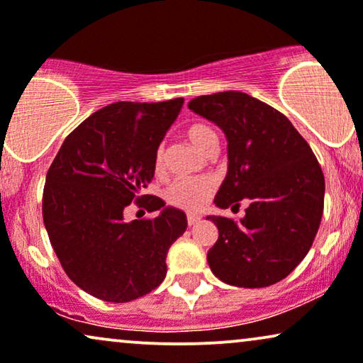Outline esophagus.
Here are the masks:
<instances>
[{"mask_svg": "<svg viewBox=\"0 0 363 363\" xmlns=\"http://www.w3.org/2000/svg\"><path fill=\"white\" fill-rule=\"evenodd\" d=\"M199 216H196V214H187V224H189V226H194V224L199 221Z\"/></svg>", "mask_w": 363, "mask_h": 363, "instance_id": "1", "label": "esophagus"}]
</instances>
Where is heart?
<instances>
[{
    "label": "heart",
    "mask_w": 363,
    "mask_h": 363,
    "mask_svg": "<svg viewBox=\"0 0 363 363\" xmlns=\"http://www.w3.org/2000/svg\"><path fill=\"white\" fill-rule=\"evenodd\" d=\"M187 139L194 145L197 150L203 154H208L209 150L218 149V135L216 132L206 123H194L187 130ZM164 164V149L159 147L155 152L154 167L155 171H160ZM216 191V181L213 177H184L174 181L167 189V201L179 209L196 213L208 204L211 196Z\"/></svg>",
    "instance_id": "heart-1"
}]
</instances>
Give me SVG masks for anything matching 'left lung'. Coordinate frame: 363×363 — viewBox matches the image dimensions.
<instances>
[{"instance_id":"obj_1","label":"left lung","mask_w":363,"mask_h":363,"mask_svg":"<svg viewBox=\"0 0 363 363\" xmlns=\"http://www.w3.org/2000/svg\"><path fill=\"white\" fill-rule=\"evenodd\" d=\"M189 108L228 140V174L214 204L250 203L240 221L206 218L219 231L208 251L211 272L241 288L281 281L308 253L322 221L325 177L313 150L281 112L242 91L201 95Z\"/></svg>"}]
</instances>
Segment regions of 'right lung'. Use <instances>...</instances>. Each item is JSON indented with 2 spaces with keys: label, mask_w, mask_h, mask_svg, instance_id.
Instances as JSON below:
<instances>
[{
  "label": "right lung",
  "mask_w": 363,
  "mask_h": 363,
  "mask_svg": "<svg viewBox=\"0 0 363 363\" xmlns=\"http://www.w3.org/2000/svg\"><path fill=\"white\" fill-rule=\"evenodd\" d=\"M182 104H110L63 140L48 169L43 223L50 242L68 278L99 300L127 303L157 288L169 247L184 235V211L139 196ZM134 199H147L140 205L161 214L125 223L123 209Z\"/></svg>",
  "instance_id": "add662e5"
}]
</instances>
